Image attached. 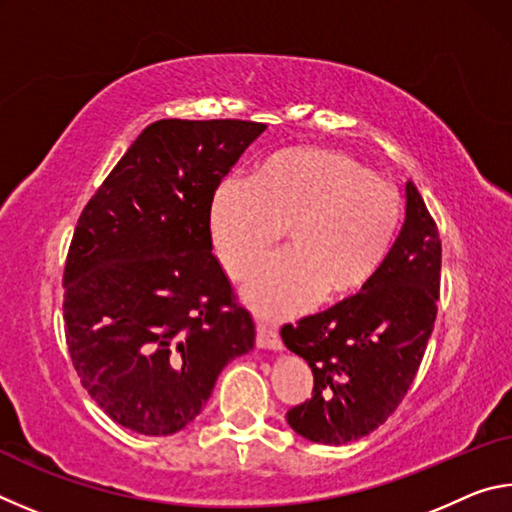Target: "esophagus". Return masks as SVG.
Returning a JSON list of instances; mask_svg holds the SVG:
<instances>
[{"label": "esophagus", "instance_id": "34e87169", "mask_svg": "<svg viewBox=\"0 0 512 512\" xmlns=\"http://www.w3.org/2000/svg\"><path fill=\"white\" fill-rule=\"evenodd\" d=\"M257 348L280 352L282 350V339H280V336H277V332H273L271 327H266V325L259 323L257 325Z\"/></svg>", "mask_w": 512, "mask_h": 512}]
</instances>
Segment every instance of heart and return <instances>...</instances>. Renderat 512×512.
I'll use <instances>...</instances> for the list:
<instances>
[{
	"instance_id": "1",
	"label": "heart",
	"mask_w": 512,
	"mask_h": 512,
	"mask_svg": "<svg viewBox=\"0 0 512 512\" xmlns=\"http://www.w3.org/2000/svg\"><path fill=\"white\" fill-rule=\"evenodd\" d=\"M402 221L393 185L332 149L268 158L253 180L214 189L210 235L230 277H244L287 235V253L255 268L244 300L264 318H287L320 300H341L379 271Z\"/></svg>"
}]
</instances>
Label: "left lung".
<instances>
[{
    "label": "left lung",
    "mask_w": 512,
    "mask_h": 512,
    "mask_svg": "<svg viewBox=\"0 0 512 512\" xmlns=\"http://www.w3.org/2000/svg\"><path fill=\"white\" fill-rule=\"evenodd\" d=\"M404 196V225L370 282L323 314L280 332L284 345L314 372V393L287 411L289 427L311 443H354L384 424L427 350L443 250L411 180Z\"/></svg>",
    "instance_id": "8db88e82"
}]
</instances>
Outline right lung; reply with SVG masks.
<instances>
[{
    "instance_id": "add662e5",
    "label": "right lung",
    "mask_w": 512,
    "mask_h": 512,
    "mask_svg": "<svg viewBox=\"0 0 512 512\" xmlns=\"http://www.w3.org/2000/svg\"><path fill=\"white\" fill-rule=\"evenodd\" d=\"M264 124L162 119L85 205L65 264V336L103 413L144 436L185 429L255 323L212 255L210 203Z\"/></svg>"
}]
</instances>
